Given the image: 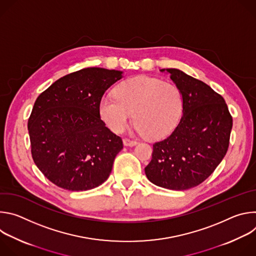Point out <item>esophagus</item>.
Here are the masks:
<instances>
[{"mask_svg":"<svg viewBox=\"0 0 256 256\" xmlns=\"http://www.w3.org/2000/svg\"><path fill=\"white\" fill-rule=\"evenodd\" d=\"M124 144L126 146V147H134V146L136 144V142L132 140H130V138H124Z\"/></svg>","mask_w":256,"mask_h":256,"instance_id":"34e87169","label":"esophagus"}]
</instances>
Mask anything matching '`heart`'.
<instances>
[{
	"mask_svg": "<svg viewBox=\"0 0 256 256\" xmlns=\"http://www.w3.org/2000/svg\"><path fill=\"white\" fill-rule=\"evenodd\" d=\"M182 112L180 89L175 84L147 76L122 82L116 88V96L105 95L99 102V116L112 132H124L134 114L138 130L151 140L171 134Z\"/></svg>",
	"mask_w": 256,
	"mask_h": 256,
	"instance_id": "b5f03b06",
	"label": "heart"
}]
</instances>
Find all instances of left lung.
I'll return each instance as SVG.
<instances>
[{
	"instance_id": "8db88e82",
	"label": "left lung",
	"mask_w": 256,
	"mask_h": 256,
	"mask_svg": "<svg viewBox=\"0 0 256 256\" xmlns=\"http://www.w3.org/2000/svg\"><path fill=\"white\" fill-rule=\"evenodd\" d=\"M184 97L174 130L153 144L144 173L152 184L186 190L204 182L225 157L233 120L224 98L206 83L177 68H166Z\"/></svg>"
}]
</instances>
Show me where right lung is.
<instances>
[{
  "label": "right lung",
  "instance_id": "add662e5",
  "mask_svg": "<svg viewBox=\"0 0 256 256\" xmlns=\"http://www.w3.org/2000/svg\"><path fill=\"white\" fill-rule=\"evenodd\" d=\"M122 72L86 68L56 81L36 99L28 120L35 165L56 186L83 192L102 184L124 144L105 126L99 102Z\"/></svg>",
  "mask_w": 256,
  "mask_h": 256
}]
</instances>
